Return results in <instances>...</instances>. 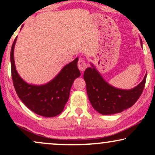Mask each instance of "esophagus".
Segmentation results:
<instances>
[{
  "label": "esophagus",
  "instance_id": "1",
  "mask_svg": "<svg viewBox=\"0 0 155 155\" xmlns=\"http://www.w3.org/2000/svg\"><path fill=\"white\" fill-rule=\"evenodd\" d=\"M87 67V65L85 60L81 59H81H79V62H78V68H79L80 71L81 72L84 71L86 70Z\"/></svg>",
  "mask_w": 155,
  "mask_h": 155
}]
</instances>
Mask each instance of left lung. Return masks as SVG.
Instances as JSON below:
<instances>
[{
    "label": "left lung",
    "mask_w": 155,
    "mask_h": 155,
    "mask_svg": "<svg viewBox=\"0 0 155 155\" xmlns=\"http://www.w3.org/2000/svg\"><path fill=\"white\" fill-rule=\"evenodd\" d=\"M84 73L87 95L92 107L101 114L120 113L135 104L145 87L147 75L138 86L124 90L111 86L104 81L93 65Z\"/></svg>",
    "instance_id": "obj_1"
}]
</instances>
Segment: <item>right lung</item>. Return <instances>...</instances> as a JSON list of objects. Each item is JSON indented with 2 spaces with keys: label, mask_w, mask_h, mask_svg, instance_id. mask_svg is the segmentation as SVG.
<instances>
[{
  "label": "right lung",
  "mask_w": 155,
  "mask_h": 155,
  "mask_svg": "<svg viewBox=\"0 0 155 155\" xmlns=\"http://www.w3.org/2000/svg\"><path fill=\"white\" fill-rule=\"evenodd\" d=\"M16 41L17 37L11 50V65L12 81L17 95L27 107L37 114L46 117L60 114L68 100L73 82L81 75L77 67L78 58L65 65L60 74L47 84H28L16 71L14 60Z\"/></svg>",
  "instance_id": "1"
}]
</instances>
